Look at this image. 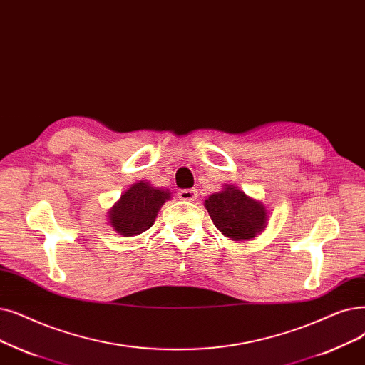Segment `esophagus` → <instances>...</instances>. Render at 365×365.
<instances>
[{
  "label": "esophagus",
  "instance_id": "esophagus-1",
  "mask_svg": "<svg viewBox=\"0 0 365 365\" xmlns=\"http://www.w3.org/2000/svg\"><path fill=\"white\" fill-rule=\"evenodd\" d=\"M178 197L182 201H194L197 200L198 194H197V189H182V191H179Z\"/></svg>",
  "mask_w": 365,
  "mask_h": 365
}]
</instances>
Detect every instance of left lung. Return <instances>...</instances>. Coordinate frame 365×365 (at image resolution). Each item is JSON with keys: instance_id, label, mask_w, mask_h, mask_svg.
<instances>
[{"instance_id": "1", "label": "left lung", "mask_w": 365, "mask_h": 365, "mask_svg": "<svg viewBox=\"0 0 365 365\" xmlns=\"http://www.w3.org/2000/svg\"><path fill=\"white\" fill-rule=\"evenodd\" d=\"M215 227L232 240L253 239L265 228L264 205L246 197L240 189L227 186L204 201Z\"/></svg>"}]
</instances>
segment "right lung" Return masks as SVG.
Segmentation results:
<instances>
[{
  "mask_svg": "<svg viewBox=\"0 0 365 365\" xmlns=\"http://www.w3.org/2000/svg\"><path fill=\"white\" fill-rule=\"evenodd\" d=\"M168 198L167 191L152 187L146 182L135 183L110 212V224L125 237L138 235L153 225L158 212Z\"/></svg>",
  "mask_w": 365,
  "mask_h": 365,
  "instance_id": "1",
  "label": "right lung"
}]
</instances>
